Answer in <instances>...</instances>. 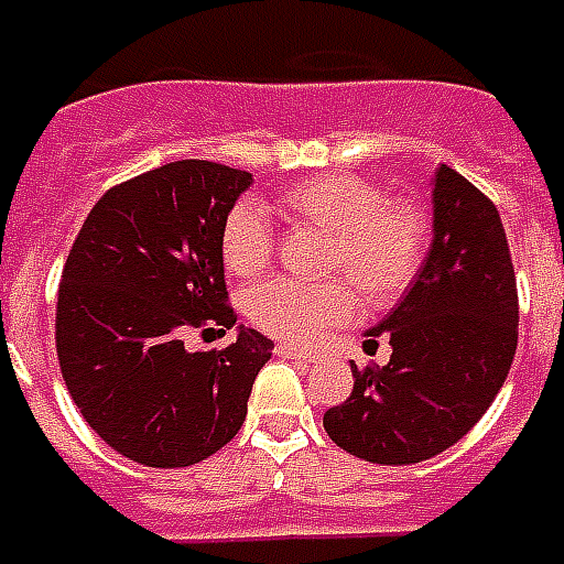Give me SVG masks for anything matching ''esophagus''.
<instances>
[{
	"label": "esophagus",
	"instance_id": "esophagus-1",
	"mask_svg": "<svg viewBox=\"0 0 564 564\" xmlns=\"http://www.w3.org/2000/svg\"><path fill=\"white\" fill-rule=\"evenodd\" d=\"M274 356L278 358H295V361H302V365H314L316 356L314 352H302V349H293V346H274Z\"/></svg>",
	"mask_w": 564,
	"mask_h": 564
}]
</instances>
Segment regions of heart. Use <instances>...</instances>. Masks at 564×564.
I'll return each instance as SVG.
<instances>
[{"mask_svg":"<svg viewBox=\"0 0 564 564\" xmlns=\"http://www.w3.org/2000/svg\"><path fill=\"white\" fill-rule=\"evenodd\" d=\"M278 206L290 224L328 232L323 271L356 283L367 307H386L410 286L421 262L427 218L406 199H382L373 182L346 173L302 178ZM220 257L236 278H257L271 265L274 236L260 206L229 208L220 229ZM245 314L283 344H311L319 332L356 314V295L344 281H271L245 295Z\"/></svg>","mask_w":564,"mask_h":564,"instance_id":"heart-1","label":"heart"}]
</instances>
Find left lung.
Wrapping results in <instances>:
<instances>
[{"label":"left lung","mask_w":564,"mask_h":564,"mask_svg":"<svg viewBox=\"0 0 564 564\" xmlns=\"http://www.w3.org/2000/svg\"><path fill=\"white\" fill-rule=\"evenodd\" d=\"M433 239L391 314L365 332L388 337V365L352 361V394L323 415L344 452L382 466L431 460L473 431L499 394L517 349V281L499 212L440 164Z\"/></svg>","instance_id":"left-lung-1"}]
</instances>
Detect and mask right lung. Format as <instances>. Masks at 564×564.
Returning a JSON list of instances; mask_svg holds the SVG:
<instances>
[{
  "label": "right lung",
  "mask_w": 564,
  "mask_h": 564,
  "mask_svg": "<svg viewBox=\"0 0 564 564\" xmlns=\"http://www.w3.org/2000/svg\"><path fill=\"white\" fill-rule=\"evenodd\" d=\"M250 185V173L212 161L158 166L110 187L70 248L56 304L62 379L91 431L128 460L194 466L245 424L274 344L236 325L220 229ZM191 327H236L237 340L187 354Z\"/></svg>",
  "instance_id": "add662e5"
}]
</instances>
